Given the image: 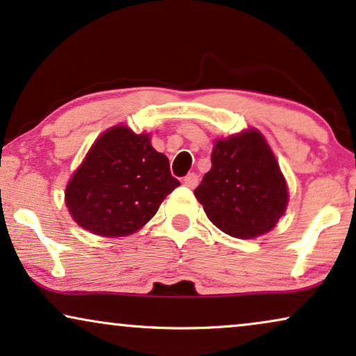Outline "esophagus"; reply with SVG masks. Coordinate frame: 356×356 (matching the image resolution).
<instances>
[{
  "instance_id": "esophagus-1",
  "label": "esophagus",
  "mask_w": 356,
  "mask_h": 356,
  "mask_svg": "<svg viewBox=\"0 0 356 356\" xmlns=\"http://www.w3.org/2000/svg\"><path fill=\"white\" fill-rule=\"evenodd\" d=\"M184 184H186L187 187H191V188H195L197 186H199V175H197V174H193V172L187 174L186 177H184Z\"/></svg>"
}]
</instances>
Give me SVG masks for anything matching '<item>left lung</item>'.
<instances>
[{
    "mask_svg": "<svg viewBox=\"0 0 356 356\" xmlns=\"http://www.w3.org/2000/svg\"><path fill=\"white\" fill-rule=\"evenodd\" d=\"M193 193L215 227L243 240L273 230L287 205L284 175L256 129L215 143L211 169Z\"/></svg>",
    "mask_w": 356,
    "mask_h": 356,
    "instance_id": "1",
    "label": "left lung"
}]
</instances>
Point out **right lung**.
Listing matches in <instances>:
<instances>
[{"label":"right lung","mask_w":356,"mask_h":356,"mask_svg":"<svg viewBox=\"0 0 356 356\" xmlns=\"http://www.w3.org/2000/svg\"><path fill=\"white\" fill-rule=\"evenodd\" d=\"M181 186L169 159L149 134L113 126L97 139L65 188L72 218L100 236H126L154 217L161 202Z\"/></svg>","instance_id":"right-lung-1"}]
</instances>
